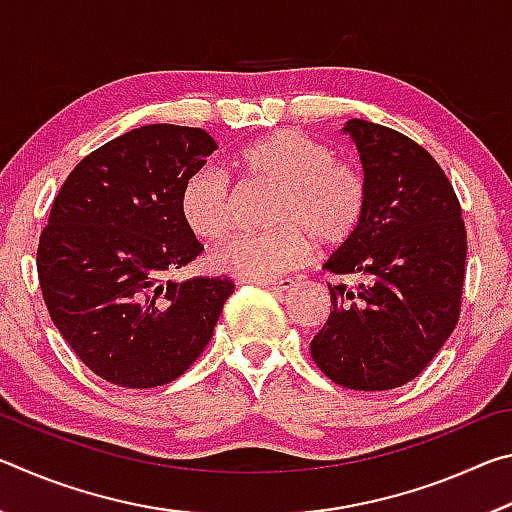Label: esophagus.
<instances>
[{
    "label": "esophagus",
    "mask_w": 512,
    "mask_h": 512,
    "mask_svg": "<svg viewBox=\"0 0 512 512\" xmlns=\"http://www.w3.org/2000/svg\"><path fill=\"white\" fill-rule=\"evenodd\" d=\"M257 284H259V287L268 289V291L282 293V291H289V289H291L293 284H296V282L289 280V277H287V280H262V282H257Z\"/></svg>",
    "instance_id": "1"
}]
</instances>
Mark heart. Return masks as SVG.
<instances>
[{
	"label": "heart",
	"instance_id": "obj_1",
	"mask_svg": "<svg viewBox=\"0 0 512 512\" xmlns=\"http://www.w3.org/2000/svg\"><path fill=\"white\" fill-rule=\"evenodd\" d=\"M232 167L248 185L275 189L268 235H239L212 255L216 271L248 282L275 280L302 266L309 239L334 250L357 237L370 205L368 178L359 167L336 160L314 137L282 128L235 153ZM180 216L203 241H221L235 221V201L216 171H194L180 189Z\"/></svg>",
	"mask_w": 512,
	"mask_h": 512
}]
</instances>
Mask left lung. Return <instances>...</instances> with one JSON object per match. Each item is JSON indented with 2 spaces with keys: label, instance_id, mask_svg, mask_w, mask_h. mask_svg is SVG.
<instances>
[{
  "label": "left lung",
  "instance_id": "left-lung-1",
  "mask_svg": "<svg viewBox=\"0 0 512 512\" xmlns=\"http://www.w3.org/2000/svg\"><path fill=\"white\" fill-rule=\"evenodd\" d=\"M370 187L366 221L327 259L359 284H327L332 311L311 359L350 391H391L420 375L461 314L467 235L452 183L431 155L393 128L350 119Z\"/></svg>",
  "mask_w": 512,
  "mask_h": 512
}]
</instances>
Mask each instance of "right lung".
Masks as SVG:
<instances>
[{
    "mask_svg": "<svg viewBox=\"0 0 512 512\" xmlns=\"http://www.w3.org/2000/svg\"><path fill=\"white\" fill-rule=\"evenodd\" d=\"M219 146L203 128H133L76 164L38 244L49 316L94 375L124 388L178 379L210 343L230 277L169 280L203 246L180 189Z\"/></svg>",
    "mask_w": 512,
    "mask_h": 512,
    "instance_id": "1",
    "label": "right lung"
}]
</instances>
